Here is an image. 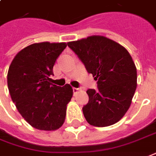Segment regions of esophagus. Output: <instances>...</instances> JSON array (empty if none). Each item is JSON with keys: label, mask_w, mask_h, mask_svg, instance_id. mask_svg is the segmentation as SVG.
Returning a JSON list of instances; mask_svg holds the SVG:
<instances>
[{"label": "esophagus", "mask_w": 156, "mask_h": 156, "mask_svg": "<svg viewBox=\"0 0 156 156\" xmlns=\"http://www.w3.org/2000/svg\"><path fill=\"white\" fill-rule=\"evenodd\" d=\"M79 90H80V89H79V88H76V87H73V94H76V93H77V92H78V91H79Z\"/></svg>", "instance_id": "34e87169"}]
</instances>
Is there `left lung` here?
Here are the masks:
<instances>
[{"label":"left lung","instance_id":"1","mask_svg":"<svg viewBox=\"0 0 156 156\" xmlns=\"http://www.w3.org/2000/svg\"><path fill=\"white\" fill-rule=\"evenodd\" d=\"M97 81L98 90L88 89V103L83 112L89 124L107 127L120 120L128 111L136 88V68L120 44L103 37L90 36L68 42Z\"/></svg>","mask_w":156,"mask_h":156}]
</instances>
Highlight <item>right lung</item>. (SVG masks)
Returning <instances> with one entry per match:
<instances>
[{"instance_id":"right-lung-1","label":"right lung","mask_w":156,"mask_h":156,"mask_svg":"<svg viewBox=\"0 0 156 156\" xmlns=\"http://www.w3.org/2000/svg\"><path fill=\"white\" fill-rule=\"evenodd\" d=\"M65 42L32 44L21 50L9 65V94L23 118L32 127L45 131L59 128L65 122L68 103L73 97L69 84L51 83L55 60Z\"/></svg>"}]
</instances>
